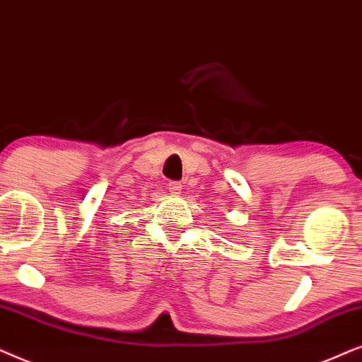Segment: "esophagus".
Returning <instances> with one entry per match:
<instances>
[{
    "label": "esophagus",
    "mask_w": 362,
    "mask_h": 362,
    "mask_svg": "<svg viewBox=\"0 0 362 362\" xmlns=\"http://www.w3.org/2000/svg\"><path fill=\"white\" fill-rule=\"evenodd\" d=\"M168 192L172 195H178L182 192V184L180 182H168Z\"/></svg>",
    "instance_id": "34e87169"
}]
</instances>
